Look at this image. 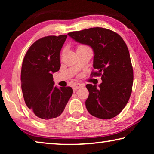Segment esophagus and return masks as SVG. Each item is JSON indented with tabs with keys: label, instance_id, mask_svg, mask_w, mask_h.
<instances>
[{
	"label": "esophagus",
	"instance_id": "esophagus-1",
	"mask_svg": "<svg viewBox=\"0 0 154 154\" xmlns=\"http://www.w3.org/2000/svg\"><path fill=\"white\" fill-rule=\"evenodd\" d=\"M84 86V84L83 83H75L73 85H72V88H73L74 90H76L77 89H79V88H82Z\"/></svg>",
	"mask_w": 154,
	"mask_h": 154
}]
</instances>
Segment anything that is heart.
I'll use <instances>...</instances> for the list:
<instances>
[{"instance_id": "heart-1", "label": "heart", "mask_w": 154, "mask_h": 154, "mask_svg": "<svg viewBox=\"0 0 154 154\" xmlns=\"http://www.w3.org/2000/svg\"><path fill=\"white\" fill-rule=\"evenodd\" d=\"M84 48H88V47L86 45H79L77 46V49H84Z\"/></svg>"}]
</instances>
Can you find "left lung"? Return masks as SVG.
I'll use <instances>...</instances> for the list:
<instances>
[{
    "label": "left lung",
    "instance_id": "left-lung-1",
    "mask_svg": "<svg viewBox=\"0 0 154 154\" xmlns=\"http://www.w3.org/2000/svg\"><path fill=\"white\" fill-rule=\"evenodd\" d=\"M77 42L89 45L94 54L93 76H101L102 83L87 84L88 111L96 118H113L128 102L133 83V69L128 49L118 33L103 28H91L68 33Z\"/></svg>",
    "mask_w": 154,
    "mask_h": 154
}]
</instances>
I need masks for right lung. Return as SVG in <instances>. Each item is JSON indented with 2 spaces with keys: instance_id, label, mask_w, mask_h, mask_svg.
Instances as JSON below:
<instances>
[{
  "instance_id": "add662e5",
  "label": "right lung",
  "mask_w": 154,
  "mask_h": 154,
  "mask_svg": "<svg viewBox=\"0 0 154 154\" xmlns=\"http://www.w3.org/2000/svg\"><path fill=\"white\" fill-rule=\"evenodd\" d=\"M67 35L36 41L24 56L21 86L26 105L40 121L60 116L73 92L71 87H54L53 74L60 68V53Z\"/></svg>"
}]
</instances>
